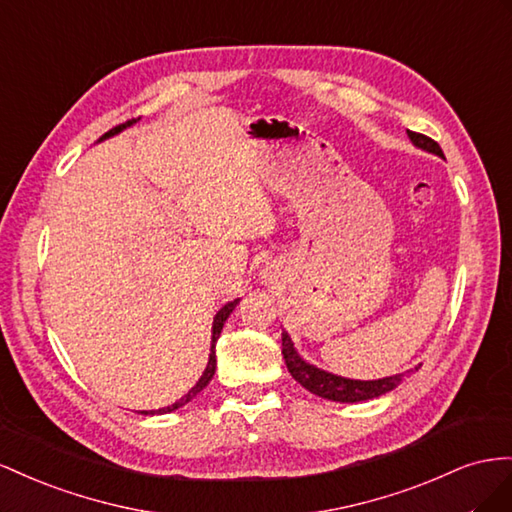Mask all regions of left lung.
Returning a JSON list of instances; mask_svg holds the SVG:
<instances>
[{
  "label": "left lung",
  "instance_id": "8db88e82",
  "mask_svg": "<svg viewBox=\"0 0 512 512\" xmlns=\"http://www.w3.org/2000/svg\"><path fill=\"white\" fill-rule=\"evenodd\" d=\"M407 135H410V139L414 141V145H418V148L444 158L442 148L431 137L412 133V130H407ZM283 358H285V364H287L291 377H294L300 386L317 394V397H321V399H330V401H339V403H358V401H369L375 397H382V394L397 388L405 377V373H399V375H390L384 379H375V382H360V379H347V377L326 373V371L313 367V364L304 362L298 356L296 347H294V343H291L287 332H283Z\"/></svg>",
  "mask_w": 512,
  "mask_h": 512
}]
</instances>
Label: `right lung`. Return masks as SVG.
<instances>
[{
  "label": "right lung",
  "mask_w": 512,
  "mask_h": 512,
  "mask_svg": "<svg viewBox=\"0 0 512 512\" xmlns=\"http://www.w3.org/2000/svg\"><path fill=\"white\" fill-rule=\"evenodd\" d=\"M135 120H128L126 124H120V126H115V128H111L109 133H105L102 135L100 139H107V137H113V135H118L120 130H124L126 126H130L133 124ZM240 300H233V302H227L221 311L216 313V317H214V326H212V349H210V360H208V367H206V371H203V375H201V379L199 382L188 390V394H184V397L180 399V401H175L173 405H169V407H163V410H156V414H167V412H173V410H178V407H182V405H186L188 401H193L197 394L206 388L208 384H210V379L214 377V371H216V352H214V347H216V341H218V337H221V330H223V326H225V321H227V317L231 315V311L236 309V304H238ZM141 414H154V412H141Z\"/></svg>",
  "instance_id": "obj_1"
}]
</instances>
